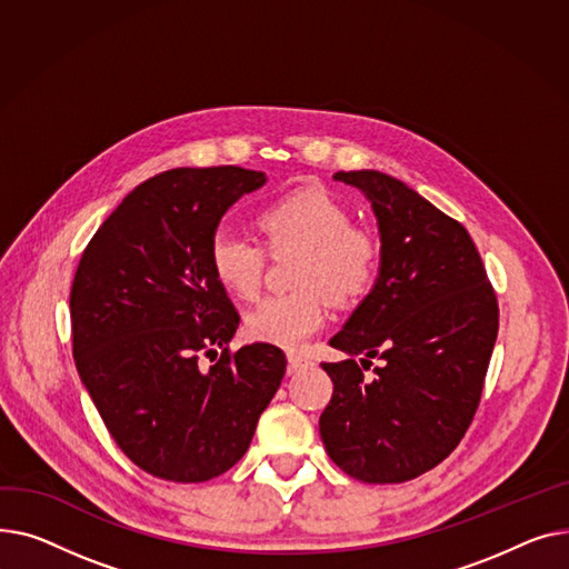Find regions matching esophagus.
<instances>
[{"label":"esophagus","instance_id":"obj_1","mask_svg":"<svg viewBox=\"0 0 569 569\" xmlns=\"http://www.w3.org/2000/svg\"><path fill=\"white\" fill-rule=\"evenodd\" d=\"M287 360H289V365H287V372H289V375H296V372L306 370V367H310V365H312V362H310V358L300 356V353H289V356H287Z\"/></svg>","mask_w":569,"mask_h":569}]
</instances>
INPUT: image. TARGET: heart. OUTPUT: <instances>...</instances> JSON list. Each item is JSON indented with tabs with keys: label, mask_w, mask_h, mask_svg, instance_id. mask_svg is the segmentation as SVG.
I'll list each match as a JSON object with an SVG mask.
<instances>
[{
	"label": "heart",
	"mask_w": 569,
	"mask_h": 569,
	"mask_svg": "<svg viewBox=\"0 0 569 569\" xmlns=\"http://www.w3.org/2000/svg\"><path fill=\"white\" fill-rule=\"evenodd\" d=\"M257 224L271 252L300 250L291 293L263 298L246 317L252 342L303 347L326 321V297L349 306L370 291L381 269V243L351 224L349 209L323 190H296L263 207ZM209 269L229 293L252 298L263 278L266 250L243 231L220 227L209 241Z\"/></svg>",
	"instance_id": "heart-1"
}]
</instances>
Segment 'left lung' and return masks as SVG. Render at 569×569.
<instances>
[{
    "label": "left lung",
    "mask_w": 569,
    "mask_h": 569,
    "mask_svg": "<svg viewBox=\"0 0 569 569\" xmlns=\"http://www.w3.org/2000/svg\"><path fill=\"white\" fill-rule=\"evenodd\" d=\"M372 202L381 233L375 289L330 340L360 362H321L332 397L326 452L370 485L407 482L441 463L473 422L498 336V300L461 222L375 170L338 172ZM385 365L365 380L367 357Z\"/></svg>",
    "instance_id": "left-lung-1"
}]
</instances>
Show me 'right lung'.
Listing matches in <instances>:
<instances>
[{
    "instance_id": "1",
    "label": "right lung",
    "mask_w": 569,
    "mask_h": 569,
    "mask_svg": "<svg viewBox=\"0 0 569 569\" xmlns=\"http://www.w3.org/2000/svg\"><path fill=\"white\" fill-rule=\"evenodd\" d=\"M263 181L237 164L156 174L123 197L78 263V375L121 452L156 478L229 471L284 377L282 349H229L241 317L207 257L224 211Z\"/></svg>"
}]
</instances>
